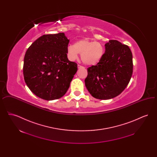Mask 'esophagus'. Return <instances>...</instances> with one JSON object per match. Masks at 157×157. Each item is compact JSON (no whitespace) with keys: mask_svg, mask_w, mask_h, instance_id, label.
Wrapping results in <instances>:
<instances>
[{"mask_svg":"<svg viewBox=\"0 0 157 157\" xmlns=\"http://www.w3.org/2000/svg\"><path fill=\"white\" fill-rule=\"evenodd\" d=\"M78 68H83V66H82V65H78Z\"/></svg>","mask_w":157,"mask_h":157,"instance_id":"1","label":"esophagus"}]
</instances>
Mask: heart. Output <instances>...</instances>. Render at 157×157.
Segmentation results:
<instances>
[{"label": "heart", "instance_id": "heart-1", "mask_svg": "<svg viewBox=\"0 0 157 157\" xmlns=\"http://www.w3.org/2000/svg\"><path fill=\"white\" fill-rule=\"evenodd\" d=\"M104 53V46L101 43L88 39L79 40L74 45L68 46L67 48L69 59H77L79 53L81 54L83 62L88 65L97 64L102 59Z\"/></svg>", "mask_w": 157, "mask_h": 157}]
</instances>
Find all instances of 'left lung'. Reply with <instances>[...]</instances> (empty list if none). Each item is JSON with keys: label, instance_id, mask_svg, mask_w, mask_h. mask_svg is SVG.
I'll use <instances>...</instances> for the list:
<instances>
[{"label": "left lung", "instance_id": "8db88e82", "mask_svg": "<svg viewBox=\"0 0 157 157\" xmlns=\"http://www.w3.org/2000/svg\"><path fill=\"white\" fill-rule=\"evenodd\" d=\"M132 72V54L128 46L110 40L105 44L102 59L88 68L85 86L93 97L111 99L125 89Z\"/></svg>", "mask_w": 157, "mask_h": 157}]
</instances>
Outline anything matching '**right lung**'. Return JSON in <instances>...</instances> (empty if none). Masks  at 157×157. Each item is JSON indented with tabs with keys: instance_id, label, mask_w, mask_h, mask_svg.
Wrapping results in <instances>:
<instances>
[{
	"instance_id": "obj_1",
	"label": "right lung",
	"mask_w": 157,
	"mask_h": 157,
	"mask_svg": "<svg viewBox=\"0 0 157 157\" xmlns=\"http://www.w3.org/2000/svg\"><path fill=\"white\" fill-rule=\"evenodd\" d=\"M69 42L64 33L44 35L26 52L24 79L38 97L51 101L63 97L67 92L78 69L77 63L67 59Z\"/></svg>"
}]
</instances>
